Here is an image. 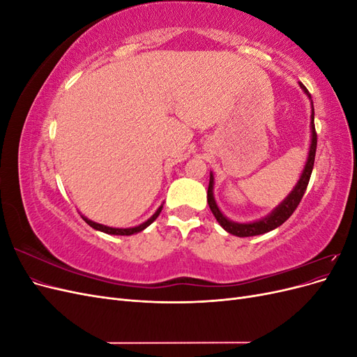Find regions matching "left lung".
<instances>
[{"instance_id": "1", "label": "left lung", "mask_w": 357, "mask_h": 357, "mask_svg": "<svg viewBox=\"0 0 357 357\" xmlns=\"http://www.w3.org/2000/svg\"><path fill=\"white\" fill-rule=\"evenodd\" d=\"M301 88L308 93V89L304 84H301ZM308 96H310V93H308ZM311 135L312 137H311L308 159H307L304 172H302V176L298 181V185L295 186L294 190H291L290 195L282 204H280L271 214L266 215V218L262 220H257L253 223H235V222H231L226 219L225 215L220 213V210L218 208V205H215V201L213 197V176H210L207 201H208L210 210L213 211L215 220L220 223V226L225 231H228L229 234L236 235V236L261 235V234H265V232H269V231L278 228L280 225H283L290 218V215L294 214V211L298 208V205L307 190L308 181H310L311 172H312V167H314V158H316V149H317V132H316V126H314V107H312V114H311Z\"/></svg>"}]
</instances>
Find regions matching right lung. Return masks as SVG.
I'll list each match as a JSON object with an SVG mask.
<instances>
[{"instance_id": "add662e5", "label": "right lung", "mask_w": 357, "mask_h": 357, "mask_svg": "<svg viewBox=\"0 0 357 357\" xmlns=\"http://www.w3.org/2000/svg\"><path fill=\"white\" fill-rule=\"evenodd\" d=\"M162 211V207H159L158 208V211L152 215V218H150L147 222H144V223H142L139 226H135V228H128V229H117V228H110V226H104V225H100V223H95V222H92V220H89V219H86V218H83V220L88 223L89 226H92L93 229H96V231H101V232H105V234H112V235H132V234H137V232H139V231H143V229H146L147 226L152 223L153 220H156V218L159 215V213Z\"/></svg>"}]
</instances>
